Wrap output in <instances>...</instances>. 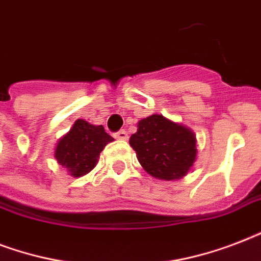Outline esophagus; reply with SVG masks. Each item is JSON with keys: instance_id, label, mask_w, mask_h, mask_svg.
Returning <instances> with one entry per match:
<instances>
[{"instance_id": "obj_1", "label": "esophagus", "mask_w": 261, "mask_h": 261, "mask_svg": "<svg viewBox=\"0 0 261 261\" xmlns=\"http://www.w3.org/2000/svg\"><path fill=\"white\" fill-rule=\"evenodd\" d=\"M115 138L123 139V141H126V139L128 138V135H127V131H124V130H119L118 133H115Z\"/></svg>"}]
</instances>
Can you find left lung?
Segmentation results:
<instances>
[{"label":"left lung","mask_w":261,"mask_h":261,"mask_svg":"<svg viewBox=\"0 0 261 261\" xmlns=\"http://www.w3.org/2000/svg\"><path fill=\"white\" fill-rule=\"evenodd\" d=\"M130 145L143 169L167 181L184 177L198 153L196 137L188 127L157 114L139 120Z\"/></svg>","instance_id":"1"}]
</instances>
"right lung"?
Instances as JSON below:
<instances>
[{
    "instance_id": "right-lung-1",
    "label": "right lung",
    "mask_w": 261,
    "mask_h": 261,
    "mask_svg": "<svg viewBox=\"0 0 261 261\" xmlns=\"http://www.w3.org/2000/svg\"><path fill=\"white\" fill-rule=\"evenodd\" d=\"M112 141L114 138L107 134L102 126L79 119L70 131L58 141L54 157L70 176L81 177L96 167L102 149Z\"/></svg>"
}]
</instances>
